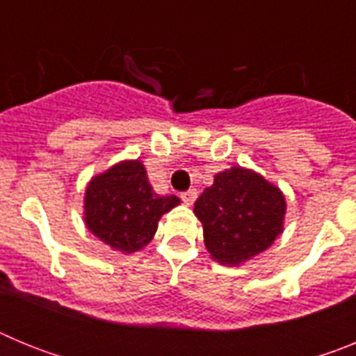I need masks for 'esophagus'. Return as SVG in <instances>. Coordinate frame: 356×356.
<instances>
[{
  "mask_svg": "<svg viewBox=\"0 0 356 356\" xmlns=\"http://www.w3.org/2000/svg\"><path fill=\"white\" fill-rule=\"evenodd\" d=\"M196 197H197L196 188H188V191L181 193V200H184L185 205H193L194 201H196Z\"/></svg>",
  "mask_w": 356,
  "mask_h": 356,
  "instance_id": "1",
  "label": "esophagus"
}]
</instances>
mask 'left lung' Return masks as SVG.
I'll return each mask as SVG.
<instances>
[{
	"label": "left lung",
	"mask_w": 356,
	"mask_h": 356,
	"mask_svg": "<svg viewBox=\"0 0 356 356\" xmlns=\"http://www.w3.org/2000/svg\"><path fill=\"white\" fill-rule=\"evenodd\" d=\"M205 246L221 264L237 266L271 246L282 234L285 200L257 172L232 168L194 203Z\"/></svg>",
	"instance_id": "8db88e82"
}]
</instances>
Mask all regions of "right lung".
Listing matches in <instances>:
<instances>
[{
	"label": "right lung",
	"instance_id": "1",
	"mask_svg": "<svg viewBox=\"0 0 356 356\" xmlns=\"http://www.w3.org/2000/svg\"><path fill=\"white\" fill-rule=\"evenodd\" d=\"M178 203L176 196H159L143 163L131 160L90 181L85 193V222L105 244L131 253L146 246L160 217Z\"/></svg>",
	"mask_w": 356,
	"mask_h": 356
}]
</instances>
